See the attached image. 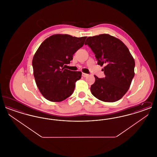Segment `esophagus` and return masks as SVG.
I'll return each mask as SVG.
<instances>
[{
  "label": "esophagus",
  "mask_w": 157,
  "mask_h": 157,
  "mask_svg": "<svg viewBox=\"0 0 157 157\" xmlns=\"http://www.w3.org/2000/svg\"><path fill=\"white\" fill-rule=\"evenodd\" d=\"M82 75L83 77H86V76H88V74H85V73H82Z\"/></svg>",
  "instance_id": "1"
}]
</instances>
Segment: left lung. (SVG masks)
<instances>
[{
    "instance_id": "8db88e82",
    "label": "left lung",
    "mask_w": 157,
    "mask_h": 157,
    "mask_svg": "<svg viewBox=\"0 0 157 157\" xmlns=\"http://www.w3.org/2000/svg\"><path fill=\"white\" fill-rule=\"evenodd\" d=\"M85 45L95 53L98 64L105 65V78L94 75L92 94L104 102L120 100L129 90L135 75V60L129 49L120 39L108 34L88 37Z\"/></svg>"
}]
</instances>
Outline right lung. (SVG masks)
<instances>
[{
    "label": "right lung",
    "instance_id": "1",
    "mask_svg": "<svg viewBox=\"0 0 157 157\" xmlns=\"http://www.w3.org/2000/svg\"><path fill=\"white\" fill-rule=\"evenodd\" d=\"M86 38L56 34L46 39L39 47L32 60L33 75L38 89L46 99L60 102L73 94L75 82L81 79L82 72L65 67L84 45Z\"/></svg>",
    "mask_w": 157,
    "mask_h": 157
}]
</instances>
